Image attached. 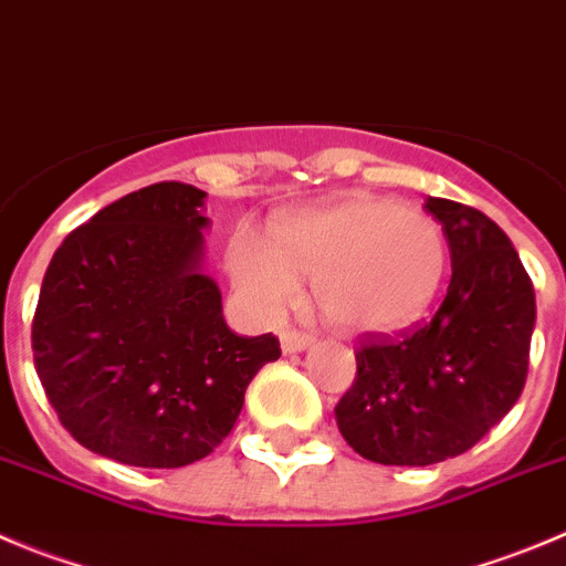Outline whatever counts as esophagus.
<instances>
[{"instance_id": "obj_1", "label": "esophagus", "mask_w": 566, "mask_h": 566, "mask_svg": "<svg viewBox=\"0 0 566 566\" xmlns=\"http://www.w3.org/2000/svg\"><path fill=\"white\" fill-rule=\"evenodd\" d=\"M311 344H314V336H308V333L303 331L280 333V347H283V353H303V349H308Z\"/></svg>"}]
</instances>
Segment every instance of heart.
<instances>
[{"instance_id":"obj_1","label":"heart","mask_w":566,"mask_h":566,"mask_svg":"<svg viewBox=\"0 0 566 566\" xmlns=\"http://www.w3.org/2000/svg\"><path fill=\"white\" fill-rule=\"evenodd\" d=\"M228 269L241 297L277 316L316 277L331 322L358 333H395L428 314L448 272V241L419 208L375 193H349L274 224L272 241L235 230Z\"/></svg>"}]
</instances>
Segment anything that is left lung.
<instances>
[{"mask_svg": "<svg viewBox=\"0 0 566 566\" xmlns=\"http://www.w3.org/2000/svg\"><path fill=\"white\" fill-rule=\"evenodd\" d=\"M453 277L428 325L367 333L336 406L349 448L375 464L428 467L467 453L520 400L536 325L534 283L509 235L470 206L428 197Z\"/></svg>", "mask_w": 566, "mask_h": 566, "instance_id": "obj_1", "label": "left lung"}]
</instances>
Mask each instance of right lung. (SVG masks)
Wrapping results in <instances>:
<instances>
[{"instance_id":"right-lung-1","label":"right lung","mask_w":566,"mask_h":566,"mask_svg":"<svg viewBox=\"0 0 566 566\" xmlns=\"http://www.w3.org/2000/svg\"><path fill=\"white\" fill-rule=\"evenodd\" d=\"M206 191L155 182L102 208L52 255L32 358L57 419L91 453L175 470L233 430L272 333L239 336L202 272Z\"/></svg>"}]
</instances>
